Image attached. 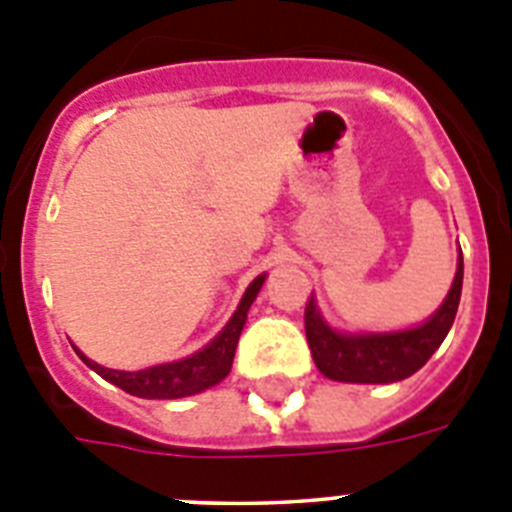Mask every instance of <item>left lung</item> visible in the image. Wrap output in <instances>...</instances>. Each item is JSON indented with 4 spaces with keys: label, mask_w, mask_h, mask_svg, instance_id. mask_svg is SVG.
I'll return each mask as SVG.
<instances>
[{
    "label": "left lung",
    "mask_w": 512,
    "mask_h": 512,
    "mask_svg": "<svg viewBox=\"0 0 512 512\" xmlns=\"http://www.w3.org/2000/svg\"><path fill=\"white\" fill-rule=\"evenodd\" d=\"M461 279H464V259L459 251L454 284L431 318L415 328L384 330V333H341L330 328L320 315L315 297H310L305 307V333L320 374L333 382L354 384H390L408 379L436 354V348L454 325Z\"/></svg>",
    "instance_id": "1"
}]
</instances>
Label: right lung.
<instances>
[{
	"label": "right lung",
	"instance_id": "obj_1",
	"mask_svg": "<svg viewBox=\"0 0 512 512\" xmlns=\"http://www.w3.org/2000/svg\"><path fill=\"white\" fill-rule=\"evenodd\" d=\"M264 279L266 274H259V277L248 284L241 302H238L235 312L230 315L228 323H225V328L205 348H200L197 354L187 356V359L148 366V369H138V372H120V369H107V366L87 359L79 348H76V354L99 377L112 382L120 390H125L128 395L143 397V400H176V397H189L197 395V392H205L210 387H215V384L223 382L230 374L235 346H238L241 330L246 325L248 310H251L253 300H256V295L264 287Z\"/></svg>",
	"mask_w": 512,
	"mask_h": 512
}]
</instances>
